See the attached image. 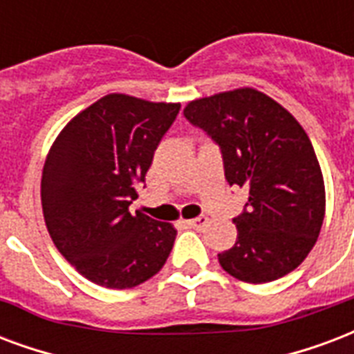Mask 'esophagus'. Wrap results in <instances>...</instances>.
I'll use <instances>...</instances> for the list:
<instances>
[{"instance_id":"34e87169","label":"esophagus","mask_w":354,"mask_h":354,"mask_svg":"<svg viewBox=\"0 0 354 354\" xmlns=\"http://www.w3.org/2000/svg\"><path fill=\"white\" fill-rule=\"evenodd\" d=\"M207 224H209V218L207 216H198L188 222V225H190V227H194V230H203Z\"/></svg>"}]
</instances>
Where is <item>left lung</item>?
Listing matches in <instances>:
<instances>
[{"label":"left lung","mask_w":354,"mask_h":354,"mask_svg":"<svg viewBox=\"0 0 354 354\" xmlns=\"http://www.w3.org/2000/svg\"><path fill=\"white\" fill-rule=\"evenodd\" d=\"M188 123L216 143L231 187H246L237 243L218 254L227 274L267 283L306 259L325 218V185L310 138L276 100L235 89L192 100Z\"/></svg>","instance_id":"1"}]
</instances>
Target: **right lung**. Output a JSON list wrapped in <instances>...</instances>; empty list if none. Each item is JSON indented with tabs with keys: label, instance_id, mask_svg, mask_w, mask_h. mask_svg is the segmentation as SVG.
I'll return each instance as SVG.
<instances>
[{
	"label": "right lung",
	"instance_id": "right-lung-1",
	"mask_svg": "<svg viewBox=\"0 0 354 354\" xmlns=\"http://www.w3.org/2000/svg\"><path fill=\"white\" fill-rule=\"evenodd\" d=\"M180 104L106 95L66 124L48 153L41 201L61 256L97 286L130 289L164 267L174 225L129 207Z\"/></svg>",
	"mask_w": 354,
	"mask_h": 354
}]
</instances>
